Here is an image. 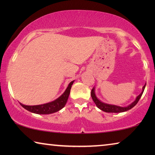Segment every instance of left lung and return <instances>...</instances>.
<instances>
[{
  "label": "left lung",
  "mask_w": 155,
  "mask_h": 155,
  "mask_svg": "<svg viewBox=\"0 0 155 155\" xmlns=\"http://www.w3.org/2000/svg\"><path fill=\"white\" fill-rule=\"evenodd\" d=\"M146 84L145 85L143 86V88H142V91H141V94L139 95L137 98H136L135 101L134 102H133L132 103L129 105L127 106V107H120V106H117V105H114V104H107V103H103V102H101L100 100H98L97 98V97L95 94V90H94V89L95 88H93L92 90H91V98H92L93 101L94 103H95L96 105L97 106L98 109H100L102 111H103L104 112H107V113H121V112H124V111H127L128 110H129L130 109H132L133 107H135L137 103H138V101H140V99L141 98V96H142L143 92L144 91V89H145L146 87Z\"/></svg>",
  "instance_id": "left-lung-1"
}]
</instances>
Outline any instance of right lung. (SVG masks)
Returning a JSON list of instances; mask_svg holds the SVG:
<instances>
[{
  "label": "right lung",
  "instance_id": "right-lung-1",
  "mask_svg": "<svg viewBox=\"0 0 155 155\" xmlns=\"http://www.w3.org/2000/svg\"><path fill=\"white\" fill-rule=\"evenodd\" d=\"M73 83H74V81H71L68 85L66 90L64 91V93L61 96H60L58 98L56 99L55 101H52L51 103L33 106L25 105L22 103H20V105L23 108L27 109V111L37 114H51L55 113L61 110L62 108H64L65 104H66Z\"/></svg>",
  "mask_w": 155,
  "mask_h": 155
}]
</instances>
